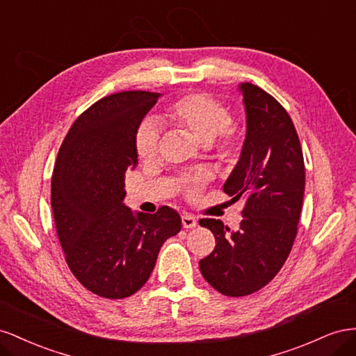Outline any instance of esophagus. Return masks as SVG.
<instances>
[{"mask_svg": "<svg viewBox=\"0 0 356 356\" xmlns=\"http://www.w3.org/2000/svg\"><path fill=\"white\" fill-rule=\"evenodd\" d=\"M197 223L198 220L194 215H188V213L181 215V225H184V228H195Z\"/></svg>", "mask_w": 356, "mask_h": 356, "instance_id": "1", "label": "esophagus"}]
</instances>
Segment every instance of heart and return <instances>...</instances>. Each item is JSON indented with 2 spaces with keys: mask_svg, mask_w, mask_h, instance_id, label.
<instances>
[{
  "mask_svg": "<svg viewBox=\"0 0 356 356\" xmlns=\"http://www.w3.org/2000/svg\"><path fill=\"white\" fill-rule=\"evenodd\" d=\"M161 118L168 125L206 143L223 161L234 159L245 140V128L238 122L229 120L228 107L209 94L195 92L180 97L164 108ZM134 146L141 159H150L156 155L159 131L154 122L145 120L137 128ZM207 177L206 171H200L198 175L185 179L186 194L197 195Z\"/></svg>",
  "mask_w": 356,
  "mask_h": 356,
  "instance_id": "b5f03b06",
  "label": "heart"
}]
</instances>
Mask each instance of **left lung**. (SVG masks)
<instances>
[{"mask_svg": "<svg viewBox=\"0 0 356 356\" xmlns=\"http://www.w3.org/2000/svg\"><path fill=\"white\" fill-rule=\"evenodd\" d=\"M246 108V138L223 185L232 200L245 198L243 220L231 231L219 219H201L216 246L200 261L210 285L228 297H245L270 283L285 264L302 207L304 158L296 127L276 98L240 83Z\"/></svg>", "mask_w": 356, "mask_h": 356, "instance_id": "obj_1", "label": "left lung"}]
</instances>
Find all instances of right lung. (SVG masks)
Wrapping results in <instances>:
<instances>
[{
    "label": "right lung",
    "instance_id": "obj_1",
    "mask_svg": "<svg viewBox=\"0 0 356 356\" xmlns=\"http://www.w3.org/2000/svg\"><path fill=\"white\" fill-rule=\"evenodd\" d=\"M159 97L127 90L98 99L58 152L50 204L60 248L74 277L104 298H125L143 286L161 246L181 228L168 206L149 215L124 204L125 172L138 164L136 131Z\"/></svg>",
    "mask_w": 356,
    "mask_h": 356
}]
</instances>
